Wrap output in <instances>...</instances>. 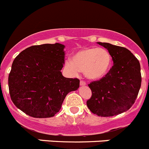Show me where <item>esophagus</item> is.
<instances>
[{
    "label": "esophagus",
    "mask_w": 149,
    "mask_h": 149,
    "mask_svg": "<svg viewBox=\"0 0 149 149\" xmlns=\"http://www.w3.org/2000/svg\"><path fill=\"white\" fill-rule=\"evenodd\" d=\"M79 83H80V85H82V86H83V85H86V82H85V81H83V80H81Z\"/></svg>",
    "instance_id": "obj_1"
}]
</instances>
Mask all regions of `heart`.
Listing matches in <instances>:
<instances>
[{
  "label": "heart",
  "instance_id": "obj_1",
  "mask_svg": "<svg viewBox=\"0 0 149 149\" xmlns=\"http://www.w3.org/2000/svg\"><path fill=\"white\" fill-rule=\"evenodd\" d=\"M112 58L105 48L97 47L83 48L75 53L72 60L67 59L65 64L74 73L83 71L88 79L97 80L108 74Z\"/></svg>",
  "mask_w": 149,
  "mask_h": 149
}]
</instances>
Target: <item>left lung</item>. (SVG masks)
<instances>
[{
	"instance_id": "8db88e82",
	"label": "left lung",
	"mask_w": 149,
	"mask_h": 149,
	"mask_svg": "<svg viewBox=\"0 0 149 149\" xmlns=\"http://www.w3.org/2000/svg\"><path fill=\"white\" fill-rule=\"evenodd\" d=\"M108 50L114 65L108 74L88 85L92 96L88 109L99 117H112L127 111L135 103L141 85V65L124 47L98 42Z\"/></svg>"
}]
</instances>
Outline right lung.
Returning a JSON list of instances; mask_svg holds the SVG:
<instances>
[{"instance_id": "1", "label": "right lung", "mask_w": 149, "mask_h": 149, "mask_svg": "<svg viewBox=\"0 0 149 149\" xmlns=\"http://www.w3.org/2000/svg\"><path fill=\"white\" fill-rule=\"evenodd\" d=\"M60 43L32 45L13 61L8 88L14 105L30 117H52L61 109L66 95L77 90V78L61 74L65 53Z\"/></svg>"}]
</instances>
